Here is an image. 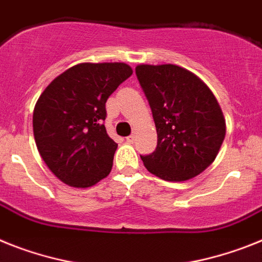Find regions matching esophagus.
I'll use <instances>...</instances> for the list:
<instances>
[{"label": "esophagus", "mask_w": 262, "mask_h": 262, "mask_svg": "<svg viewBox=\"0 0 262 262\" xmlns=\"http://www.w3.org/2000/svg\"><path fill=\"white\" fill-rule=\"evenodd\" d=\"M126 140H127V142H128V143H133L134 140H135V135H129V136H127Z\"/></svg>", "instance_id": "esophagus-1"}]
</instances>
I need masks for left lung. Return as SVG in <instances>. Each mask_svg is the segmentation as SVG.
Instances as JSON below:
<instances>
[{
    "mask_svg": "<svg viewBox=\"0 0 262 262\" xmlns=\"http://www.w3.org/2000/svg\"><path fill=\"white\" fill-rule=\"evenodd\" d=\"M158 133L152 154L140 156L151 173L168 182L195 178L213 163L225 138V119L207 84L176 64H139Z\"/></svg>",
    "mask_w": 262,
    "mask_h": 262,
    "instance_id": "1",
    "label": "left lung"
}]
</instances>
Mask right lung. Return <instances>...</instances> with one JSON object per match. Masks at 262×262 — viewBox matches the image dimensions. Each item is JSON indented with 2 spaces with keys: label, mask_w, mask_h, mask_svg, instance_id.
I'll use <instances>...</instances> for the list:
<instances>
[{
  "label": "right lung",
  "mask_w": 262,
  "mask_h": 262,
  "mask_svg": "<svg viewBox=\"0 0 262 262\" xmlns=\"http://www.w3.org/2000/svg\"><path fill=\"white\" fill-rule=\"evenodd\" d=\"M126 63H79L58 75L38 98L33 131L38 152L64 184L87 188L113 168L118 144L107 135L106 102L131 77Z\"/></svg>",
  "instance_id": "1"
}]
</instances>
